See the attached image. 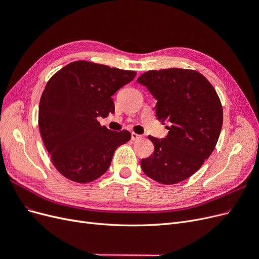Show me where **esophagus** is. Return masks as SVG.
I'll return each instance as SVG.
<instances>
[{"label":"esophagus","mask_w":259,"mask_h":259,"mask_svg":"<svg viewBox=\"0 0 259 259\" xmlns=\"http://www.w3.org/2000/svg\"><path fill=\"white\" fill-rule=\"evenodd\" d=\"M142 135H138V134H136V133H132V140L133 142H136V140H139V139H142Z\"/></svg>","instance_id":"34e87169"}]
</instances>
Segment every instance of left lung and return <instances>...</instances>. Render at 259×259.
<instances>
[{
  "instance_id": "1",
  "label": "left lung",
  "mask_w": 259,
  "mask_h": 259,
  "mask_svg": "<svg viewBox=\"0 0 259 259\" xmlns=\"http://www.w3.org/2000/svg\"><path fill=\"white\" fill-rule=\"evenodd\" d=\"M155 98L156 119L168 134L158 139L152 155L143 159L144 173L164 185L189 178L213 152L223 126V107L215 89L194 70L170 68L140 75Z\"/></svg>"
}]
</instances>
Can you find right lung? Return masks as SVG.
Masks as SVG:
<instances>
[{
  "label": "right lung",
  "instance_id": "right-lung-1",
  "mask_svg": "<svg viewBox=\"0 0 259 259\" xmlns=\"http://www.w3.org/2000/svg\"><path fill=\"white\" fill-rule=\"evenodd\" d=\"M135 76V71L80 60L51 77L40 100L38 128L61 175L86 184L108 170L116 148L132 135L101 126L97 117L114 112L112 96Z\"/></svg>",
  "mask_w": 259,
  "mask_h": 259
}]
</instances>
